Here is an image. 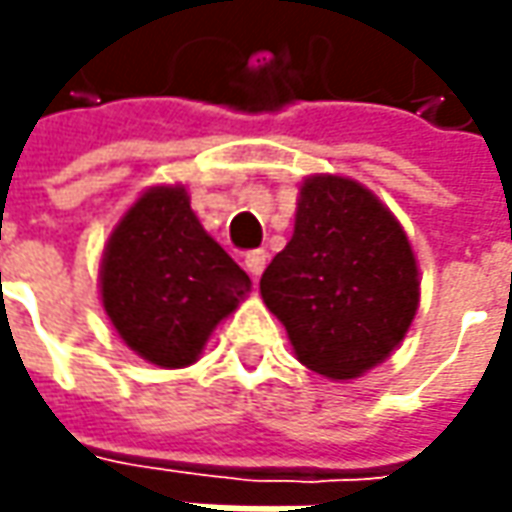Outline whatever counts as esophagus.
Here are the masks:
<instances>
[{
	"mask_svg": "<svg viewBox=\"0 0 512 512\" xmlns=\"http://www.w3.org/2000/svg\"><path fill=\"white\" fill-rule=\"evenodd\" d=\"M267 265V256H265V250H250L245 256V267H247V273L253 276V279H259L262 276V270H265Z\"/></svg>",
	"mask_w": 512,
	"mask_h": 512,
	"instance_id": "34e87169",
	"label": "esophagus"
}]
</instances>
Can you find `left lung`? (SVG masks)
Wrapping results in <instances>:
<instances>
[{
    "mask_svg": "<svg viewBox=\"0 0 512 512\" xmlns=\"http://www.w3.org/2000/svg\"><path fill=\"white\" fill-rule=\"evenodd\" d=\"M259 290L299 362L344 382L399 347L419 310V265L367 187L325 173L299 187L293 236Z\"/></svg>",
    "mask_w": 512,
    "mask_h": 512,
    "instance_id": "obj_1",
    "label": "left lung"
}]
</instances>
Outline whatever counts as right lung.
<instances>
[{
	"label": "right lung",
	"mask_w": 512,
	"mask_h": 512,
	"mask_svg": "<svg viewBox=\"0 0 512 512\" xmlns=\"http://www.w3.org/2000/svg\"><path fill=\"white\" fill-rule=\"evenodd\" d=\"M99 287L122 342L173 370L199 359L216 325L250 293V276L207 236L185 187L159 185L113 227Z\"/></svg>",
	"instance_id": "1"
}]
</instances>
